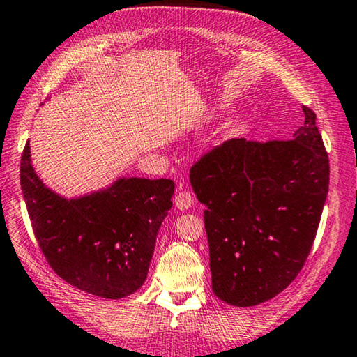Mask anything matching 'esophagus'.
<instances>
[{
    "label": "esophagus",
    "mask_w": 357,
    "mask_h": 357,
    "mask_svg": "<svg viewBox=\"0 0 357 357\" xmlns=\"http://www.w3.org/2000/svg\"><path fill=\"white\" fill-rule=\"evenodd\" d=\"M194 203V197H192L190 192L188 190H179L176 197H174V205H176L178 209L184 211V209H189Z\"/></svg>",
    "instance_id": "34e87169"
}]
</instances>
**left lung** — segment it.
I'll use <instances>...</instances> for the list:
<instances>
[{
    "mask_svg": "<svg viewBox=\"0 0 357 357\" xmlns=\"http://www.w3.org/2000/svg\"><path fill=\"white\" fill-rule=\"evenodd\" d=\"M292 139H229L190 168L206 206L211 284L234 307H254L286 289L313 246L329 190V157L303 106Z\"/></svg>",
    "mask_w": 357,
    "mask_h": 357,
    "instance_id": "1",
    "label": "left lung"
}]
</instances>
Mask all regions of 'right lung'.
Listing matches in <instances>:
<instances>
[{
  "label": "right lung",
  "mask_w": 357,
  "mask_h": 357,
  "mask_svg": "<svg viewBox=\"0 0 357 357\" xmlns=\"http://www.w3.org/2000/svg\"><path fill=\"white\" fill-rule=\"evenodd\" d=\"M20 185L38 245L61 280L103 298L127 297L143 286L157 231L173 206L172 179L122 178L66 200L38 178L26 141Z\"/></svg>",
  "instance_id": "right-lung-1"
}]
</instances>
